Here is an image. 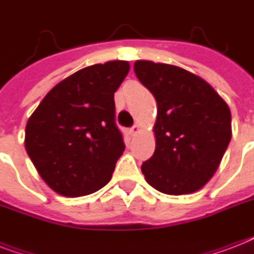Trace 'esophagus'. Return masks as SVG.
Returning a JSON list of instances; mask_svg holds the SVG:
<instances>
[{
  "label": "esophagus",
  "mask_w": 254,
  "mask_h": 254,
  "mask_svg": "<svg viewBox=\"0 0 254 254\" xmlns=\"http://www.w3.org/2000/svg\"><path fill=\"white\" fill-rule=\"evenodd\" d=\"M141 131V127H139V125H134V127H131L130 129H129V133H130V135H137Z\"/></svg>",
  "instance_id": "34e87169"
}]
</instances>
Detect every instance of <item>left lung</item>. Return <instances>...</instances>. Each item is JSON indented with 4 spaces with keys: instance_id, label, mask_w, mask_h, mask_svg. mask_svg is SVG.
<instances>
[{
    "instance_id": "1",
    "label": "left lung",
    "mask_w": 254,
    "mask_h": 254,
    "mask_svg": "<svg viewBox=\"0 0 254 254\" xmlns=\"http://www.w3.org/2000/svg\"><path fill=\"white\" fill-rule=\"evenodd\" d=\"M134 72L157 101L155 150L141 166L145 179L167 195L195 192L216 173L232 137L228 104L177 65L137 61Z\"/></svg>"
}]
</instances>
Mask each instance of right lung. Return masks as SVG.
I'll list each match as a JSON object with an SVG mask.
<instances>
[{"instance_id": "add662e5", "label": "right lung", "mask_w": 254, "mask_h": 254, "mask_svg": "<svg viewBox=\"0 0 254 254\" xmlns=\"http://www.w3.org/2000/svg\"><path fill=\"white\" fill-rule=\"evenodd\" d=\"M129 62L79 69L45 96L26 124L25 147L38 174L59 195L77 197L103 189L125 150L115 124V92Z\"/></svg>"}]
</instances>
